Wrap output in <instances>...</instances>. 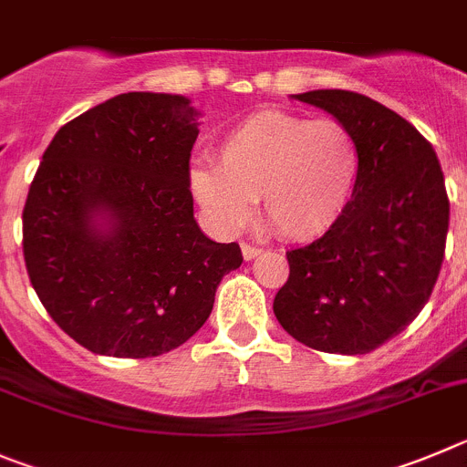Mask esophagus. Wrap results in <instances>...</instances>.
<instances>
[{
  "instance_id": "esophagus-1",
  "label": "esophagus",
  "mask_w": 467,
  "mask_h": 467,
  "mask_svg": "<svg viewBox=\"0 0 467 467\" xmlns=\"http://www.w3.org/2000/svg\"><path fill=\"white\" fill-rule=\"evenodd\" d=\"M241 250H243V256H245L247 262H250V259H254V256H259L264 252L262 247H259V245H250V243H243Z\"/></svg>"
}]
</instances>
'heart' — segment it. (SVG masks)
<instances>
[{
    "label": "heart",
    "mask_w": 467,
    "mask_h": 467,
    "mask_svg": "<svg viewBox=\"0 0 467 467\" xmlns=\"http://www.w3.org/2000/svg\"><path fill=\"white\" fill-rule=\"evenodd\" d=\"M361 178L357 136L337 119L264 110L222 139L215 166H194L192 194L224 229L250 217L262 199L264 220L286 241H317L352 208Z\"/></svg>",
    "instance_id": "1"
}]
</instances>
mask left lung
<instances>
[{
  "mask_svg": "<svg viewBox=\"0 0 467 467\" xmlns=\"http://www.w3.org/2000/svg\"><path fill=\"white\" fill-rule=\"evenodd\" d=\"M357 136L361 178L340 224L286 252L273 301L286 333L317 352L368 354L429 303L444 259L449 196L433 145L408 119L349 89L296 94Z\"/></svg>",
  "mask_w": 467,
  "mask_h": 467,
  "instance_id": "left-lung-1",
  "label": "left lung"
}]
</instances>
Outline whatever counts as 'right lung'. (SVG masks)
I'll list each match as a JSON object with an SVG mask.
<instances>
[{"mask_svg": "<svg viewBox=\"0 0 467 467\" xmlns=\"http://www.w3.org/2000/svg\"><path fill=\"white\" fill-rule=\"evenodd\" d=\"M196 115L178 94H118L46 148L23 211L25 266L53 322L89 352L181 348L243 264L238 243L205 238L194 220Z\"/></svg>", "mask_w": 467, "mask_h": 467, "instance_id": "right-lung-1", "label": "right lung"}]
</instances>
